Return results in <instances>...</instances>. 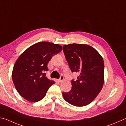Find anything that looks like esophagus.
Listing matches in <instances>:
<instances>
[{"label":"esophagus","mask_w":126,"mask_h":126,"mask_svg":"<svg viewBox=\"0 0 126 126\" xmlns=\"http://www.w3.org/2000/svg\"><path fill=\"white\" fill-rule=\"evenodd\" d=\"M63 80H64V77L63 76V75H61V77H60V78H59L58 80V81H59V82H62V81H63Z\"/></svg>","instance_id":"esophagus-1"}]
</instances>
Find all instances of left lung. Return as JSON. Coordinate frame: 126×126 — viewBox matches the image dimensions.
Listing matches in <instances>:
<instances>
[{
    "label": "left lung",
    "mask_w": 126,
    "mask_h": 126,
    "mask_svg": "<svg viewBox=\"0 0 126 126\" xmlns=\"http://www.w3.org/2000/svg\"><path fill=\"white\" fill-rule=\"evenodd\" d=\"M63 52L72 72H78V79L72 80V88L63 92L66 101L81 107L92 102L101 91L104 83V62L102 57L90 46L65 45Z\"/></svg>",
    "instance_id": "left-lung-1"
}]
</instances>
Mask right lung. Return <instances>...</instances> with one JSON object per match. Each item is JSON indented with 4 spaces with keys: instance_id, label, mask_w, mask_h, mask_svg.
<instances>
[{
    "instance_id": "1",
    "label": "right lung",
    "mask_w": 126,
    "mask_h": 126,
    "mask_svg": "<svg viewBox=\"0 0 126 126\" xmlns=\"http://www.w3.org/2000/svg\"><path fill=\"white\" fill-rule=\"evenodd\" d=\"M62 47L48 42L33 45L16 61L12 79L19 94L26 100L37 102L45 96L49 87L54 84L46 76L47 64L52 56L60 52Z\"/></svg>"
}]
</instances>
